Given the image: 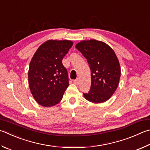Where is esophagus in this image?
<instances>
[{
	"instance_id": "1",
	"label": "esophagus",
	"mask_w": 150,
	"mask_h": 150,
	"mask_svg": "<svg viewBox=\"0 0 150 150\" xmlns=\"http://www.w3.org/2000/svg\"><path fill=\"white\" fill-rule=\"evenodd\" d=\"M73 83H74V84H79V83H80V81H79V79H75V80H74L73 81Z\"/></svg>"
}]
</instances>
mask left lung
Masks as SVG:
<instances>
[{"instance_id": "obj_1", "label": "left lung", "mask_w": 150, "mask_h": 150, "mask_svg": "<svg viewBox=\"0 0 150 150\" xmlns=\"http://www.w3.org/2000/svg\"><path fill=\"white\" fill-rule=\"evenodd\" d=\"M76 48L87 59L91 70V86L84 93L88 101L99 103L111 97L119 85L121 67L115 52L100 40L91 39L77 43Z\"/></svg>"}]
</instances>
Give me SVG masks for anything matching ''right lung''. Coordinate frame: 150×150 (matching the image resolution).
I'll return each instance as SVG.
<instances>
[{"label":"right lung","instance_id":"1","mask_svg":"<svg viewBox=\"0 0 150 150\" xmlns=\"http://www.w3.org/2000/svg\"><path fill=\"white\" fill-rule=\"evenodd\" d=\"M73 44L71 40H48L38 48L33 56L28 71L29 86L39 105L51 107L63 98L69 81L62 59Z\"/></svg>","mask_w":150,"mask_h":150}]
</instances>
